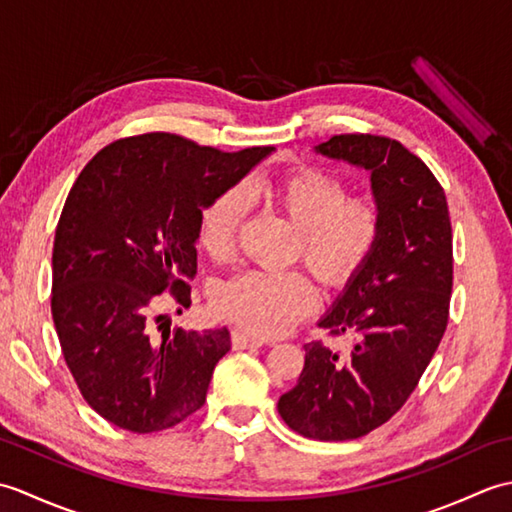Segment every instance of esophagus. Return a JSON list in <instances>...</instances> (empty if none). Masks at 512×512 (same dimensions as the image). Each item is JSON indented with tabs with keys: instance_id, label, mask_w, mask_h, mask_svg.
Listing matches in <instances>:
<instances>
[{
	"instance_id": "obj_1",
	"label": "esophagus",
	"mask_w": 512,
	"mask_h": 512,
	"mask_svg": "<svg viewBox=\"0 0 512 512\" xmlns=\"http://www.w3.org/2000/svg\"><path fill=\"white\" fill-rule=\"evenodd\" d=\"M268 339H262V336H253L246 332H233V347L237 350H246V347H262L268 345Z\"/></svg>"
}]
</instances>
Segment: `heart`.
I'll list each match as a JSON object with an SVG mask.
<instances>
[{
  "label": "heart",
  "instance_id": "heart-1",
  "mask_svg": "<svg viewBox=\"0 0 512 512\" xmlns=\"http://www.w3.org/2000/svg\"><path fill=\"white\" fill-rule=\"evenodd\" d=\"M273 198L297 226L301 257L328 286H347L367 266L383 233V211L372 195H347L345 182L321 167H299L273 187ZM250 206L246 184L222 191L204 206L200 246L226 257ZM215 306L226 319L257 334H279L317 308L312 281L288 270H244L217 288Z\"/></svg>",
  "mask_w": 512,
  "mask_h": 512
}]
</instances>
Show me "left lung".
Segmentation results:
<instances>
[{
  "instance_id": "8db88e82",
  "label": "left lung",
  "mask_w": 512,
  "mask_h": 512,
  "mask_svg": "<svg viewBox=\"0 0 512 512\" xmlns=\"http://www.w3.org/2000/svg\"><path fill=\"white\" fill-rule=\"evenodd\" d=\"M314 154L369 173L383 233L319 319L332 334L354 336L350 354L319 341L303 345V372L277 409L301 436L345 442L394 416L438 350L453 286L451 220L440 182L398 140L343 134Z\"/></svg>"
}]
</instances>
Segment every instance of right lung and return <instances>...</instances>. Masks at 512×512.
I'll return each instance as SVG.
<instances>
[{
	"mask_svg": "<svg viewBox=\"0 0 512 512\" xmlns=\"http://www.w3.org/2000/svg\"><path fill=\"white\" fill-rule=\"evenodd\" d=\"M270 151L224 154L156 132L107 145L76 178L54 235L52 319L76 385L107 422L154 433L204 405L231 334L156 330L149 317L167 290L191 306L202 209Z\"/></svg>",
	"mask_w": 512,
	"mask_h": 512,
	"instance_id": "1",
	"label": "right lung"
}]
</instances>
